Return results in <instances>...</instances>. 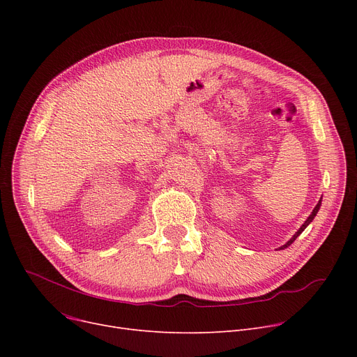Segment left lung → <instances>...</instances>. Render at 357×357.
<instances>
[{"label": "left lung", "instance_id": "8db88e82", "mask_svg": "<svg viewBox=\"0 0 357 357\" xmlns=\"http://www.w3.org/2000/svg\"><path fill=\"white\" fill-rule=\"evenodd\" d=\"M320 205H321V199H320V201H318V204H317V205H315V208H314V210H312V213H311V215H310V217H308V218H307V221H305V222H304V224H303V226H301V229H299V230H298V231H296V233H295V234H294V237H292V238H291V240H289V241H288V243H287V245H284V246H282V248H279V249H287V248H288V246H291V245H292V243H294V241H295V238H296V237H298V236H299V234H301V233H303V231H304V230H305V229H307V226H308V224H310V222H311V221H312V220H314V217H315V215H317V213H318V210H320Z\"/></svg>", "mask_w": 357, "mask_h": 357}]
</instances>
